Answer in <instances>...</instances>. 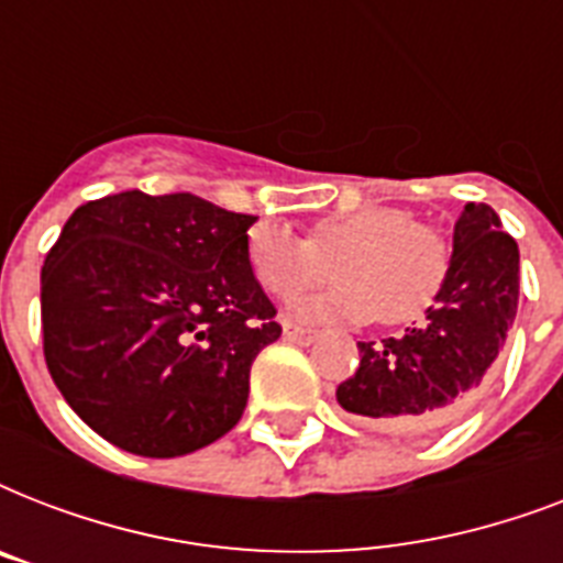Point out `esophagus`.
Here are the masks:
<instances>
[{"instance_id":"1","label":"esophagus","mask_w":563,"mask_h":563,"mask_svg":"<svg viewBox=\"0 0 563 563\" xmlns=\"http://www.w3.org/2000/svg\"><path fill=\"white\" fill-rule=\"evenodd\" d=\"M283 339L286 342H295V344H312L316 342V330H307V327H298V324H283Z\"/></svg>"}]
</instances>
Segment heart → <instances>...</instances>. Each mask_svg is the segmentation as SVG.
Returning <instances> with one entry per match:
<instances>
[{
    "mask_svg": "<svg viewBox=\"0 0 563 563\" xmlns=\"http://www.w3.org/2000/svg\"><path fill=\"white\" fill-rule=\"evenodd\" d=\"M245 251L256 283L280 300L321 286L335 263L342 283L298 307V316L309 321L339 316L402 324L435 303L450 268L441 233L391 203L327 216L309 239L260 221L247 230Z\"/></svg>",
    "mask_w": 563,
    "mask_h": 563,
    "instance_id": "heart-1",
    "label": "heart"
}]
</instances>
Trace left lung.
Wrapping results in <instances>:
<instances>
[{"instance_id":"8db88e82","label":"left lung","mask_w":563,"mask_h":563,"mask_svg":"<svg viewBox=\"0 0 563 563\" xmlns=\"http://www.w3.org/2000/svg\"><path fill=\"white\" fill-rule=\"evenodd\" d=\"M520 251L488 203H464L446 280L427 321L397 339L360 342L362 362L335 388L344 411L400 432H429L479 400L515 324Z\"/></svg>"}]
</instances>
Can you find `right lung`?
I'll return each instance as SVG.
<instances>
[{"label":"right lung","instance_id":"add662e5","mask_svg":"<svg viewBox=\"0 0 563 563\" xmlns=\"http://www.w3.org/2000/svg\"><path fill=\"white\" fill-rule=\"evenodd\" d=\"M254 221L192 192L140 189L69 216L40 274L43 353L104 441L175 459L236 427L256 353L280 339L247 263Z\"/></svg>","mask_w":563,"mask_h":563}]
</instances>
